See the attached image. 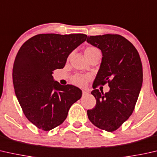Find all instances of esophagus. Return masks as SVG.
<instances>
[{"instance_id":"1","label":"esophagus","mask_w":157,"mask_h":157,"mask_svg":"<svg viewBox=\"0 0 157 157\" xmlns=\"http://www.w3.org/2000/svg\"><path fill=\"white\" fill-rule=\"evenodd\" d=\"M82 94L83 96H86V95L89 94V91H88V90H83L82 91Z\"/></svg>"}]
</instances>
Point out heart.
Here are the masks:
<instances>
[{"instance_id":"1","label":"heart","mask_w":157,"mask_h":157,"mask_svg":"<svg viewBox=\"0 0 157 157\" xmlns=\"http://www.w3.org/2000/svg\"><path fill=\"white\" fill-rule=\"evenodd\" d=\"M101 53L100 50L96 47H88L85 49L84 54H85L86 57H89L90 56L94 55L95 54ZM88 79V77L86 76H82V75H76V76H74V78H72V81L74 84H76V86H80V87H83V86H86L87 81Z\"/></svg>"}]
</instances>
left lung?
I'll use <instances>...</instances> for the list:
<instances>
[{
	"label": "left lung",
	"instance_id": "1",
	"mask_svg": "<svg viewBox=\"0 0 157 157\" xmlns=\"http://www.w3.org/2000/svg\"><path fill=\"white\" fill-rule=\"evenodd\" d=\"M87 42L101 50L103 57L93 87L108 83L103 94L94 89L96 105L88 110L90 121L98 128L113 132L132 113L142 85V65L134 45L119 35L90 36Z\"/></svg>",
	"mask_w": 157,
	"mask_h": 157
}]
</instances>
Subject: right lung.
Instances as JSON below:
<instances>
[{
	"mask_svg": "<svg viewBox=\"0 0 157 157\" xmlns=\"http://www.w3.org/2000/svg\"><path fill=\"white\" fill-rule=\"evenodd\" d=\"M84 34H40L18 51L13 69L15 93L25 115L44 131L60 125L82 91L54 81L53 71L63 69L68 56L83 42Z\"/></svg>",
	"mask_w": 157,
	"mask_h": 157,
	"instance_id": "add662e5",
	"label": "right lung"
}]
</instances>
